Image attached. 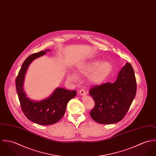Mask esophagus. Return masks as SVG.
<instances>
[{"label":"esophagus","instance_id":"34e87169","mask_svg":"<svg viewBox=\"0 0 156 156\" xmlns=\"http://www.w3.org/2000/svg\"><path fill=\"white\" fill-rule=\"evenodd\" d=\"M79 94L81 96H84V95H86V91L84 90V89H81L80 91H79Z\"/></svg>","mask_w":156,"mask_h":156}]
</instances>
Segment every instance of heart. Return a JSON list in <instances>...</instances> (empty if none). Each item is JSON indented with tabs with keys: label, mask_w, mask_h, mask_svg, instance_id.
<instances>
[{
	"label": "heart",
	"mask_w": 156,
	"mask_h": 156,
	"mask_svg": "<svg viewBox=\"0 0 156 156\" xmlns=\"http://www.w3.org/2000/svg\"><path fill=\"white\" fill-rule=\"evenodd\" d=\"M112 70V65L108 60L102 61L101 59H93L80 65L77 68L78 73L81 75H88L89 81L93 84H98L103 82L109 75ZM70 80L76 81L78 75L72 72L68 74Z\"/></svg>",
	"instance_id": "1"
}]
</instances>
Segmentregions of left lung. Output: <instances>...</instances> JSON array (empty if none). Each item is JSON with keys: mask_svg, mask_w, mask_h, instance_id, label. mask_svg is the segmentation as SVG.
<instances>
[{"mask_svg": "<svg viewBox=\"0 0 156 156\" xmlns=\"http://www.w3.org/2000/svg\"><path fill=\"white\" fill-rule=\"evenodd\" d=\"M136 93L134 70L126 63L114 83H106L93 87L89 90L95 102L90 111L94 121L111 124L121 121L127 112Z\"/></svg>", "mask_w": 156, "mask_h": 156, "instance_id": "obj_1", "label": "left lung"}]
</instances>
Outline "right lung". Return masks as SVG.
I'll return each mask as SVG.
<instances>
[{"label": "right lung", "mask_w": 156, "mask_h": 156, "mask_svg": "<svg viewBox=\"0 0 156 156\" xmlns=\"http://www.w3.org/2000/svg\"><path fill=\"white\" fill-rule=\"evenodd\" d=\"M45 51H41L32 54L25 60L18 72L16 86L21 109L26 117L38 124L51 125L62 118L65 113L67 104L70 99L75 97L76 91L57 88L50 97L41 101H32L27 97L23 88L25 74L30 64L36 58L45 54Z\"/></svg>", "instance_id": "right-lung-1"}]
</instances>
